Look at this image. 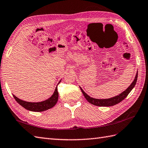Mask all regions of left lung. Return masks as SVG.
Here are the masks:
<instances>
[{"label": "left lung", "mask_w": 148, "mask_h": 148, "mask_svg": "<svg viewBox=\"0 0 148 148\" xmlns=\"http://www.w3.org/2000/svg\"><path fill=\"white\" fill-rule=\"evenodd\" d=\"M137 75H138V73H137V72L134 80L133 81L131 84H130L124 91H123L122 93L116 96V97H112L110 98H108V99H97V98H92L86 93V92L83 91V90H82L80 86L79 87L81 88V90L82 92V94L84 95V97H85L86 99H87V101L88 102H90L91 104L94 105L95 106H111L115 105L116 104H118L119 103L121 102L127 97V95L129 94V92L131 91V90L135 86L137 80Z\"/></svg>", "instance_id": "obj_1"}]
</instances>
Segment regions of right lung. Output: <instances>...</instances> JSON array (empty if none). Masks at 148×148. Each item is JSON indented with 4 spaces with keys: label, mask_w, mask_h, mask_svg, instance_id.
Wrapping results in <instances>:
<instances>
[{
    "label": "right lung",
    "mask_w": 148,
    "mask_h": 148,
    "mask_svg": "<svg viewBox=\"0 0 148 148\" xmlns=\"http://www.w3.org/2000/svg\"><path fill=\"white\" fill-rule=\"evenodd\" d=\"M61 80L58 82V84L60 83ZM57 84V85H58ZM57 87L55 90L53 95H51L49 98L43 101L40 102H29L22 100L18 97H16L15 95H13V97L16 99V101L18 103L19 105H21L23 107L27 110L32 111V112H43L47 110L56 105L58 98V93L57 91Z\"/></svg>",
    "instance_id": "add662e5"
}]
</instances>
